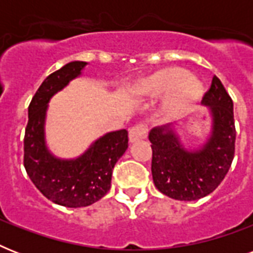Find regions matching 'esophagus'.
Returning a JSON list of instances; mask_svg holds the SVG:
<instances>
[{"mask_svg": "<svg viewBox=\"0 0 253 253\" xmlns=\"http://www.w3.org/2000/svg\"><path fill=\"white\" fill-rule=\"evenodd\" d=\"M147 136V128L144 125H136V126L131 127L130 131H128V139H130L131 143L138 142V140H142Z\"/></svg>", "mask_w": 253, "mask_h": 253, "instance_id": "esophagus-1", "label": "esophagus"}]
</instances>
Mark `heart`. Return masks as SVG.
<instances>
[{
  "mask_svg": "<svg viewBox=\"0 0 253 253\" xmlns=\"http://www.w3.org/2000/svg\"><path fill=\"white\" fill-rule=\"evenodd\" d=\"M135 93L146 98L163 97L158 117L167 122L180 118L192 110L202 94V84L189 76L185 69L170 67L142 77L135 84Z\"/></svg>",
  "mask_w": 253,
  "mask_h": 253,
  "instance_id": "b5f03b06",
  "label": "heart"
}]
</instances>
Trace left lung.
Here are the masks:
<instances>
[{
	"label": "left lung",
	"instance_id": "obj_1",
	"mask_svg": "<svg viewBox=\"0 0 253 253\" xmlns=\"http://www.w3.org/2000/svg\"><path fill=\"white\" fill-rule=\"evenodd\" d=\"M212 118L208 142L189 151L170 126L155 127L148 135L152 148V178L166 196L178 201L204 198L218 188L231 167L235 154L234 103L216 76L204 95Z\"/></svg>",
	"mask_w": 253,
	"mask_h": 253
}]
</instances>
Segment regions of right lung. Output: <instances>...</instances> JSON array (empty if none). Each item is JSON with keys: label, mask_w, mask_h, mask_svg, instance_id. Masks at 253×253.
Wrapping results in <instances>:
<instances>
[{"label": "right lung", "mask_w": 253, "mask_h": 253, "mask_svg": "<svg viewBox=\"0 0 253 253\" xmlns=\"http://www.w3.org/2000/svg\"><path fill=\"white\" fill-rule=\"evenodd\" d=\"M85 61H72L45 79L29 105V122L25 131V164L30 180L39 192L65 208H84L101 200L111 186L115 163L126 152V130L107 132L97 139L77 159L53 156L45 146V113L51 97L69 81L80 76Z\"/></svg>", "instance_id": "right-lung-1"}]
</instances>
